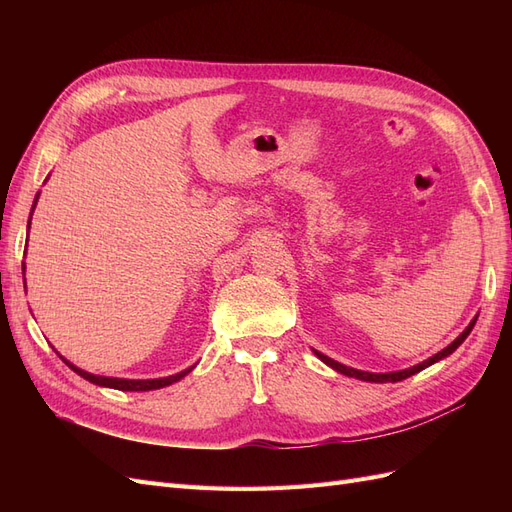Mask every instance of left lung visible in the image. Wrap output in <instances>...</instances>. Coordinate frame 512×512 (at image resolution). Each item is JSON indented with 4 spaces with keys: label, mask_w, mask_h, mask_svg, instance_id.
<instances>
[{
    "label": "left lung",
    "mask_w": 512,
    "mask_h": 512,
    "mask_svg": "<svg viewBox=\"0 0 512 512\" xmlns=\"http://www.w3.org/2000/svg\"><path fill=\"white\" fill-rule=\"evenodd\" d=\"M474 324H476V318L468 324L466 327V331H463L453 344H448L442 352H438V354H433L431 359H427V361H423V363H418V365H414V367H410V369H404V371H391V374H369V371H361V369H352V367H346V365H342V363H337V361H333V359H329L327 354H322V352H316V356L318 359L322 361V363H327L329 367H333L335 371H339V374H344V376H350V378H359V380H365V382H399V380H406V378H410V376H414V374H418V371L421 369H425V367H429V365H433V363H438L440 359H444V356H448V354H453L461 344H463V339H466L468 335H470V331L474 329Z\"/></svg>",
    "instance_id": "left-lung-1"
}]
</instances>
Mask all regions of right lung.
Masks as SVG:
<instances>
[{
  "label": "right lung",
  "mask_w": 512,
  "mask_h": 512,
  "mask_svg": "<svg viewBox=\"0 0 512 512\" xmlns=\"http://www.w3.org/2000/svg\"><path fill=\"white\" fill-rule=\"evenodd\" d=\"M36 207V205H34ZM32 220V218H29ZM25 269V267H23ZM64 363L70 367V369H74L76 374H79L81 378H85V380H89V382H94V384H98V386H108V389H117V391H153V389H162V386H168V384H173V382H177V380H181L183 376H188L190 371H192V367L190 369H185V371H179V374H175V376H168V378H156V380H123V378H104V376H94V374H87V371H83V369H79V367H74L70 361H66L64 359Z\"/></svg>",
  "instance_id": "right-lung-1"
}]
</instances>
